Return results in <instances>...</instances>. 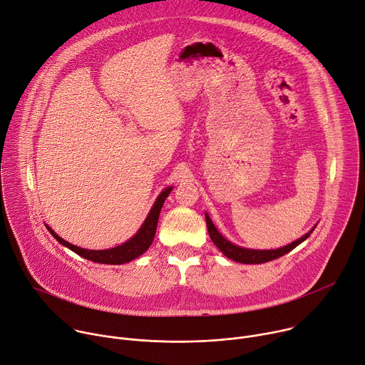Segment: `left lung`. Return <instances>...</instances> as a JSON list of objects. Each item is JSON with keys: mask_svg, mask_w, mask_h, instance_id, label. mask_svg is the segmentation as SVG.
<instances>
[{"mask_svg": "<svg viewBox=\"0 0 365 365\" xmlns=\"http://www.w3.org/2000/svg\"><path fill=\"white\" fill-rule=\"evenodd\" d=\"M205 218H206L207 232H210V237H211L212 242L220 248V251H222V254L225 257L234 259V262H237V263H242V264H262V263L272 262V259H276V258L287 254L293 248H296L300 242H303L312 234V231L315 230V227H314L307 234H304L299 240L293 241L289 245L277 248V250H251V248H244V247L235 245L231 241L225 240L220 234V231L215 228V225L212 224L211 218L207 217V214H205Z\"/></svg>", "mask_w": 365, "mask_h": 365, "instance_id": "left-lung-1", "label": "left lung"}]
</instances>
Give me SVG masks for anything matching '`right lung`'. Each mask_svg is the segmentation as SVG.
<instances>
[{
    "label": "right lung",
    "mask_w": 365,
    "mask_h": 365,
    "mask_svg": "<svg viewBox=\"0 0 365 365\" xmlns=\"http://www.w3.org/2000/svg\"><path fill=\"white\" fill-rule=\"evenodd\" d=\"M172 189L173 187L165 189L159 195V197L155 199V202L150 210L144 224L141 225V228L137 231V234L133 238H130L127 242H124L118 247L110 248V250L81 248V247H76V245L65 241L63 238H61L53 230H50L48 227H47V230L62 245L68 247L69 250H72L78 255H81L86 259H91V262H95V263H99V264H124V263H128V262H131V259L140 257L151 245V242L154 240V235H155V228H158L162 206H163L166 197L169 196V193L172 192Z\"/></svg>",
    "instance_id": "add662e5"
}]
</instances>
